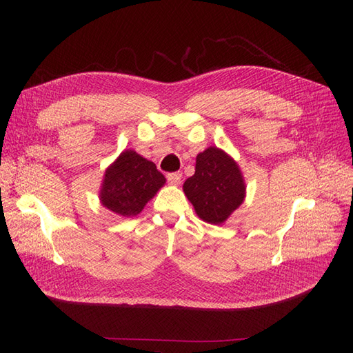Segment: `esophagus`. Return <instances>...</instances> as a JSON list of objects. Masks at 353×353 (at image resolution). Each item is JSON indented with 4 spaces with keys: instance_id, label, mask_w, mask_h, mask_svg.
Returning <instances> with one entry per match:
<instances>
[{
    "instance_id": "esophagus-1",
    "label": "esophagus",
    "mask_w": 353,
    "mask_h": 353,
    "mask_svg": "<svg viewBox=\"0 0 353 353\" xmlns=\"http://www.w3.org/2000/svg\"><path fill=\"white\" fill-rule=\"evenodd\" d=\"M168 183L170 185H178L181 183V178H183V174L181 172H172V174H168Z\"/></svg>"
}]
</instances>
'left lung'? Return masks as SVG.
<instances>
[{
  "instance_id": "1",
  "label": "left lung",
  "mask_w": 353,
  "mask_h": 353,
  "mask_svg": "<svg viewBox=\"0 0 353 353\" xmlns=\"http://www.w3.org/2000/svg\"><path fill=\"white\" fill-rule=\"evenodd\" d=\"M183 190L197 216L213 225H222L245 199L239 163L213 145L197 154L196 172L185 181Z\"/></svg>"
}]
</instances>
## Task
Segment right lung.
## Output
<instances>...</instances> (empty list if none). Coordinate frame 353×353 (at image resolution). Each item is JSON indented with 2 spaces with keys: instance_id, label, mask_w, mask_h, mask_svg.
Segmentation results:
<instances>
[{
  "instance_id": "add662e5",
  "label": "right lung",
  "mask_w": 353,
  "mask_h": 353,
  "mask_svg": "<svg viewBox=\"0 0 353 353\" xmlns=\"http://www.w3.org/2000/svg\"><path fill=\"white\" fill-rule=\"evenodd\" d=\"M166 183L156 165L134 150H123L105 169L99 191L100 203L123 218L140 213Z\"/></svg>"
}]
</instances>
